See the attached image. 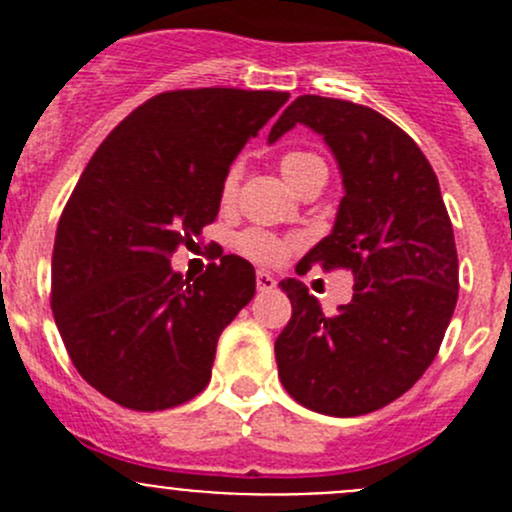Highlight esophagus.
Segmentation results:
<instances>
[{
  "mask_svg": "<svg viewBox=\"0 0 512 512\" xmlns=\"http://www.w3.org/2000/svg\"><path fill=\"white\" fill-rule=\"evenodd\" d=\"M255 282H257V289H260V292H272V289L277 287L275 277L267 275V272H257Z\"/></svg>",
  "mask_w": 512,
  "mask_h": 512,
  "instance_id": "34e87169",
  "label": "esophagus"
}]
</instances>
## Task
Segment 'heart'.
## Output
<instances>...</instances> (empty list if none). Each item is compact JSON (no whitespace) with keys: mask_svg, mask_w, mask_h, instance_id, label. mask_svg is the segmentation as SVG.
Here are the masks:
<instances>
[{"mask_svg":"<svg viewBox=\"0 0 512 512\" xmlns=\"http://www.w3.org/2000/svg\"><path fill=\"white\" fill-rule=\"evenodd\" d=\"M314 165H322V158H317L314 153L289 151L280 158V170L292 188L297 185V180L302 178L309 168H314ZM237 180H240V165H232V168L225 173V180H223V198L225 200H230L232 195H235ZM235 245L242 255H247L250 260H255V262H267V265H270V262H280L282 257L292 250V240H285V237L272 235V232H265V230L240 232L235 240Z\"/></svg>","mask_w":512,"mask_h":512,"instance_id":"b5f03b06","label":"heart"}]
</instances>
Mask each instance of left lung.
<instances>
[{
	"label": "left lung",
	"mask_w": 512,
	"mask_h": 512,
	"mask_svg": "<svg viewBox=\"0 0 512 512\" xmlns=\"http://www.w3.org/2000/svg\"><path fill=\"white\" fill-rule=\"evenodd\" d=\"M297 123L334 153L344 198L332 232L297 265L354 272V297L327 317L304 282L282 280L292 319L275 342L287 394L327 416H361L411 389L436 359L458 299L451 218L431 163L374 108L299 96L272 126Z\"/></svg>",
	"instance_id": "1"
}]
</instances>
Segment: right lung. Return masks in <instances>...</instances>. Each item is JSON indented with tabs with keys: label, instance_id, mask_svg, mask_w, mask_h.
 <instances>
[{
	"label": "right lung",
	"instance_id": "right-lung-1",
	"mask_svg": "<svg viewBox=\"0 0 512 512\" xmlns=\"http://www.w3.org/2000/svg\"><path fill=\"white\" fill-rule=\"evenodd\" d=\"M285 91L183 89L128 113L81 173L51 257V309L76 371L133 411L208 386L223 329L255 297V267L220 257L198 280L170 267L218 218L232 160Z\"/></svg>",
	"mask_w": 512,
	"mask_h": 512
}]
</instances>
